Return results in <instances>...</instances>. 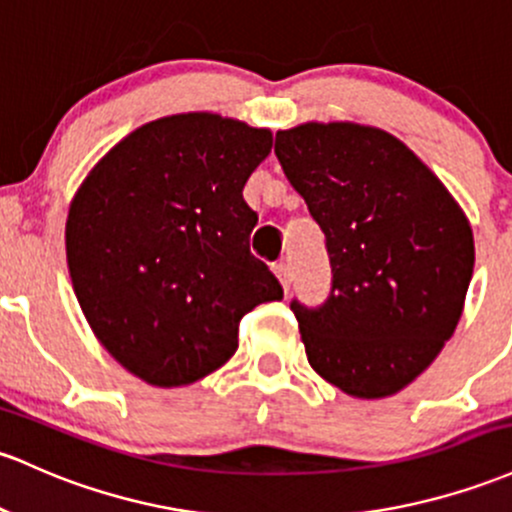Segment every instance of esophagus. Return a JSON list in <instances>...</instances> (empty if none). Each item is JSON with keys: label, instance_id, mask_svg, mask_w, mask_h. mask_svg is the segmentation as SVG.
Instances as JSON below:
<instances>
[{"label": "esophagus", "instance_id": "1", "mask_svg": "<svg viewBox=\"0 0 512 512\" xmlns=\"http://www.w3.org/2000/svg\"><path fill=\"white\" fill-rule=\"evenodd\" d=\"M274 274H277V279H279V284H282L284 294H289V289H291V269H289V265H286V262H277V265H274Z\"/></svg>", "mask_w": 512, "mask_h": 512}]
</instances>
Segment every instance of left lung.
Wrapping results in <instances>:
<instances>
[{
    "mask_svg": "<svg viewBox=\"0 0 512 512\" xmlns=\"http://www.w3.org/2000/svg\"><path fill=\"white\" fill-rule=\"evenodd\" d=\"M274 153L325 233L333 289L291 303L308 364L355 398L406 389L452 338L474 272V233L437 174L391 133L308 121Z\"/></svg>",
    "mask_w": 512,
    "mask_h": 512,
    "instance_id": "8db88e82",
    "label": "left lung"
}]
</instances>
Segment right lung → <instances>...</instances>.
I'll list each match as a JSON object with an SVG mask.
<instances>
[{
	"mask_svg": "<svg viewBox=\"0 0 512 512\" xmlns=\"http://www.w3.org/2000/svg\"><path fill=\"white\" fill-rule=\"evenodd\" d=\"M272 131L189 111L145 123L84 177L65 226L72 289L123 369L187 386L238 350L247 311L284 296L250 255L243 187Z\"/></svg>",
	"mask_w": 512,
	"mask_h": 512,
	"instance_id": "1",
	"label": "right lung"
}]
</instances>
